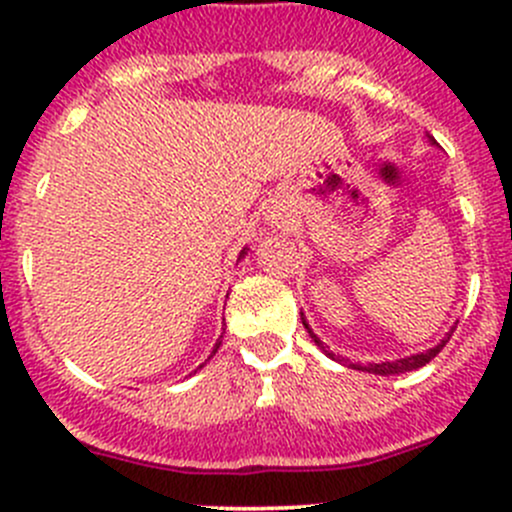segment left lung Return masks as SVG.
Listing matches in <instances>:
<instances>
[{
  "label": "left lung",
  "mask_w": 512,
  "mask_h": 512,
  "mask_svg": "<svg viewBox=\"0 0 512 512\" xmlns=\"http://www.w3.org/2000/svg\"><path fill=\"white\" fill-rule=\"evenodd\" d=\"M302 324H304V329H307L309 332V337L314 339V344H317V347H322L324 349V344L319 342V337L317 334L312 332V329H309V324H307V319L302 317ZM451 334H453V329L451 332L446 334V339H441V344H438V347H433V349H428V352H421V354H414V356H406V359H396V361H384V364H369V366H354V369H361V371H369V374H381V376H389V374H404V371H414V369H418V366H426L428 361L433 359V356H436L438 352H441L443 347H446V342L448 339H451ZM332 356V354H329ZM334 359V356H332ZM339 359V356H337ZM339 361H344V359H339Z\"/></svg>",
  "instance_id": "obj_1"
}]
</instances>
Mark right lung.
<instances>
[{"label":"right lung","instance_id":"1","mask_svg":"<svg viewBox=\"0 0 512 512\" xmlns=\"http://www.w3.org/2000/svg\"><path fill=\"white\" fill-rule=\"evenodd\" d=\"M242 255H245V252H242ZM218 347H220V342H218V344H215V349H213V354H215V352H218Z\"/></svg>","mask_w":512,"mask_h":512}]
</instances>
